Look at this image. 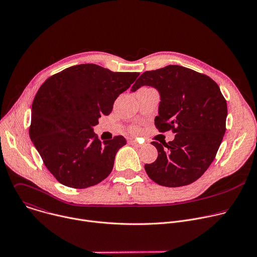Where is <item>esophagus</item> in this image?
I'll return each instance as SVG.
<instances>
[{"instance_id": "obj_1", "label": "esophagus", "mask_w": 257, "mask_h": 257, "mask_svg": "<svg viewBox=\"0 0 257 257\" xmlns=\"http://www.w3.org/2000/svg\"><path fill=\"white\" fill-rule=\"evenodd\" d=\"M129 143H131L133 145H136V146H141V144L136 139H129Z\"/></svg>"}]
</instances>
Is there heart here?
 Masks as SVG:
<instances>
[{
    "instance_id": "1",
    "label": "heart",
    "mask_w": 257,
    "mask_h": 257,
    "mask_svg": "<svg viewBox=\"0 0 257 257\" xmlns=\"http://www.w3.org/2000/svg\"><path fill=\"white\" fill-rule=\"evenodd\" d=\"M129 130H130V132H131V133H134V134H136V133H138V132H139V128H138V127H136V126H132Z\"/></svg>"
}]
</instances>
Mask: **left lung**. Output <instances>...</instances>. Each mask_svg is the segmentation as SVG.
I'll return each instance as SVG.
<instances>
[{
  "instance_id": "obj_1",
  "label": "left lung",
  "mask_w": 257,
  "mask_h": 257,
  "mask_svg": "<svg viewBox=\"0 0 257 257\" xmlns=\"http://www.w3.org/2000/svg\"><path fill=\"white\" fill-rule=\"evenodd\" d=\"M142 85L161 94L156 128L176 133L173 141H153L158 159L145 164L149 177L166 187L195 182L214 160L226 132L227 101L218 85L207 75L178 65L145 71L131 91Z\"/></svg>"
}]
</instances>
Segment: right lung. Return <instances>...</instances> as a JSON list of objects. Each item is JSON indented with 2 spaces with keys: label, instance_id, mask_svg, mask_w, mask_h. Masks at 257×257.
Instances as JSON below:
<instances>
[{
  "label": "right lung",
  "instance_id": "add662e5",
  "mask_svg": "<svg viewBox=\"0 0 257 257\" xmlns=\"http://www.w3.org/2000/svg\"><path fill=\"white\" fill-rule=\"evenodd\" d=\"M138 75L80 64L54 74L40 87L32 102L29 136L61 184L83 189L111 174L126 139L118 135L100 141L92 127L112 112L116 98Z\"/></svg>",
  "mask_w": 257,
  "mask_h": 257
}]
</instances>
